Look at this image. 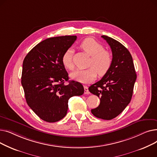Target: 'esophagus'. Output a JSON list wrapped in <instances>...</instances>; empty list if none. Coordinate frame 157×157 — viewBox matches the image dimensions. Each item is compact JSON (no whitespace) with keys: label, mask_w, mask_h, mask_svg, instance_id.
<instances>
[{"label":"esophagus","mask_w":157,"mask_h":157,"mask_svg":"<svg viewBox=\"0 0 157 157\" xmlns=\"http://www.w3.org/2000/svg\"><path fill=\"white\" fill-rule=\"evenodd\" d=\"M84 89H85V94H88L89 91H88V88L87 86H84Z\"/></svg>","instance_id":"esophagus-1"}]
</instances>
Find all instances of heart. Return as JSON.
<instances>
[{
  "instance_id": "b5f03b06",
  "label": "heart",
  "mask_w": 157,
  "mask_h": 157,
  "mask_svg": "<svg viewBox=\"0 0 157 157\" xmlns=\"http://www.w3.org/2000/svg\"><path fill=\"white\" fill-rule=\"evenodd\" d=\"M81 48L88 55L91 56L88 67L86 70H77L71 74V78L81 83H89L94 81L98 75L102 77L109 72L113 63L111 53L104 50V46L92 38L85 39L80 44ZM64 67L69 70L74 69L72 52L67 49L62 57Z\"/></svg>"
}]
</instances>
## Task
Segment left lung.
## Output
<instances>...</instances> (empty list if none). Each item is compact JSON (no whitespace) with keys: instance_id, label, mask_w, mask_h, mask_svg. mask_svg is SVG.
Listing matches in <instances>:
<instances>
[{"instance_id":"left-lung-1","label":"left lung","mask_w":157,"mask_h":157,"mask_svg":"<svg viewBox=\"0 0 157 157\" xmlns=\"http://www.w3.org/2000/svg\"><path fill=\"white\" fill-rule=\"evenodd\" d=\"M101 37L111 47L113 63L109 72L88 90L101 101L99 105L91 110L92 113L97 118L109 120L118 116L130 103L137 75L128 49L117 40Z\"/></svg>"}]
</instances>
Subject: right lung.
Listing matches in <instances>:
<instances>
[{"mask_svg":"<svg viewBox=\"0 0 157 157\" xmlns=\"http://www.w3.org/2000/svg\"><path fill=\"white\" fill-rule=\"evenodd\" d=\"M76 38L65 36L46 39L33 48L24 59L21 85L27 103L45 121L62 120L67 114L69 98L84 93L82 84L69 81L62 62V55ZM66 81L69 83L65 84Z\"/></svg>","mask_w":157,"mask_h":157,"instance_id":"obj_1","label":"right lung"}]
</instances>
